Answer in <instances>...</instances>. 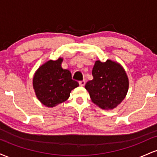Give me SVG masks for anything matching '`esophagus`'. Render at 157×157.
<instances>
[{
	"label": "esophagus",
	"mask_w": 157,
	"mask_h": 157,
	"mask_svg": "<svg viewBox=\"0 0 157 157\" xmlns=\"http://www.w3.org/2000/svg\"><path fill=\"white\" fill-rule=\"evenodd\" d=\"M85 80H80V82H79V83H80V86H83L84 85H85Z\"/></svg>",
	"instance_id": "34e87169"
}]
</instances>
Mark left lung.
<instances>
[{
	"instance_id": "1",
	"label": "left lung",
	"mask_w": 157,
	"mask_h": 157,
	"mask_svg": "<svg viewBox=\"0 0 157 157\" xmlns=\"http://www.w3.org/2000/svg\"><path fill=\"white\" fill-rule=\"evenodd\" d=\"M93 80L85 88L94 103L105 110L116 108L125 98L128 90V79L120 64L108 60H97L92 70Z\"/></svg>"
}]
</instances>
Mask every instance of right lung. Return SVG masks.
<instances>
[{
  "label": "right lung",
  "instance_id": "right-lung-1",
  "mask_svg": "<svg viewBox=\"0 0 157 157\" xmlns=\"http://www.w3.org/2000/svg\"><path fill=\"white\" fill-rule=\"evenodd\" d=\"M62 58L49 60L40 67L33 78V87L38 100L47 107L66 101L71 91L79 86L68 69L61 66Z\"/></svg>",
  "mask_w": 157,
  "mask_h": 157
}]
</instances>
